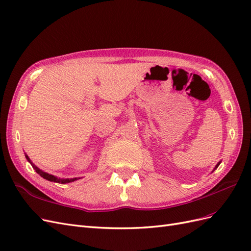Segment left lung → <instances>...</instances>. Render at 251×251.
<instances>
[{"label":"left lung","mask_w":251,"mask_h":251,"mask_svg":"<svg viewBox=\"0 0 251 251\" xmlns=\"http://www.w3.org/2000/svg\"><path fill=\"white\" fill-rule=\"evenodd\" d=\"M220 163H221V161H219V162H218V163H217V165H216V166H215V169H214V170H212V172H214V171H215V170H217V168H218V166H219V165H220ZM212 172H211V173H212Z\"/></svg>","instance_id":"8db88e82"}]
</instances>
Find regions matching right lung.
I'll return each instance as SVG.
<instances>
[{
    "label": "right lung",
    "mask_w": 251,
    "mask_h": 251,
    "mask_svg": "<svg viewBox=\"0 0 251 251\" xmlns=\"http://www.w3.org/2000/svg\"><path fill=\"white\" fill-rule=\"evenodd\" d=\"M25 157H26V159L28 160V162L32 165L33 170H35V172H36L37 174H39L41 177H43L44 179H46V180H48V181H51V182H56V183L66 184V183H70V182H74V181H76V180L80 179V178H67V179H64V178H58V177L54 176V175L48 174V173L44 172V171H42L41 169L37 168V166H36L35 164H33V162H32L31 160H30V158L28 157V155H27V154H25Z\"/></svg>",
    "instance_id": "add662e5"
}]
</instances>
